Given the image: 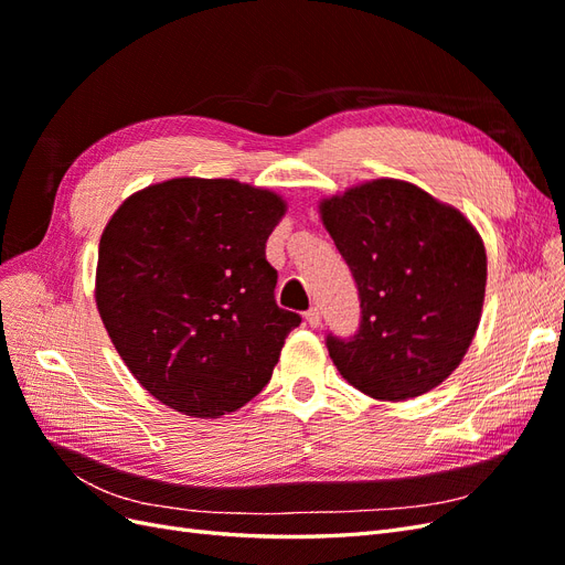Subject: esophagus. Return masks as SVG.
I'll return each instance as SVG.
<instances>
[{
	"instance_id": "34e87169",
	"label": "esophagus",
	"mask_w": 565,
	"mask_h": 565,
	"mask_svg": "<svg viewBox=\"0 0 565 565\" xmlns=\"http://www.w3.org/2000/svg\"><path fill=\"white\" fill-rule=\"evenodd\" d=\"M306 322H309L311 328H318V324H320V309H318V306H313V309L306 311Z\"/></svg>"
}]
</instances>
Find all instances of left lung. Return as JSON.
Wrapping results in <instances>:
<instances>
[{
    "instance_id": "obj_1",
    "label": "left lung",
    "mask_w": 565,
    "mask_h": 565,
    "mask_svg": "<svg viewBox=\"0 0 565 565\" xmlns=\"http://www.w3.org/2000/svg\"><path fill=\"white\" fill-rule=\"evenodd\" d=\"M361 299L353 337L328 334L341 377L377 401L446 382L481 320L486 247L457 210L422 188L377 179L320 202Z\"/></svg>"
}]
</instances>
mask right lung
Returning a JSON list of instances; mask_svg holds the SVG:
<instances>
[{
  "instance_id": "1",
  "label": "right lung",
  "mask_w": 565,
  "mask_h": 565,
  "mask_svg": "<svg viewBox=\"0 0 565 565\" xmlns=\"http://www.w3.org/2000/svg\"><path fill=\"white\" fill-rule=\"evenodd\" d=\"M276 193L233 179H172L127 198L98 245L96 306L139 384L188 417L249 403L299 313L276 303L266 241Z\"/></svg>"
}]
</instances>
